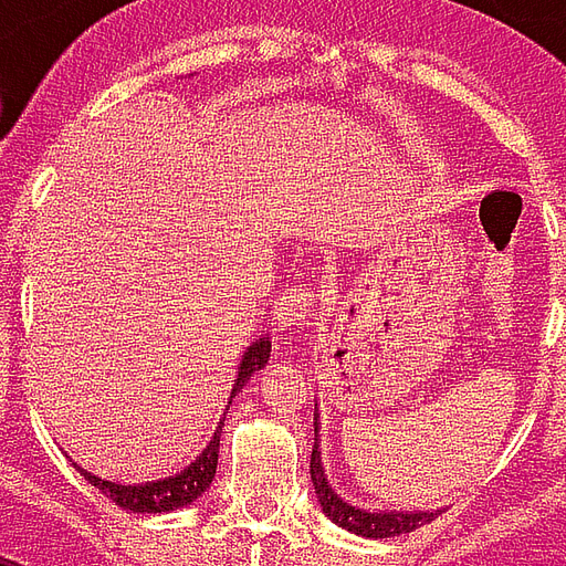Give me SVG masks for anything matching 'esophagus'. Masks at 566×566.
Wrapping results in <instances>:
<instances>
[{"instance_id": "obj_1", "label": "esophagus", "mask_w": 566, "mask_h": 566, "mask_svg": "<svg viewBox=\"0 0 566 566\" xmlns=\"http://www.w3.org/2000/svg\"><path fill=\"white\" fill-rule=\"evenodd\" d=\"M312 308H315V291L305 284H291L284 287L279 303L272 305V321L279 329H300L312 315Z\"/></svg>"}]
</instances>
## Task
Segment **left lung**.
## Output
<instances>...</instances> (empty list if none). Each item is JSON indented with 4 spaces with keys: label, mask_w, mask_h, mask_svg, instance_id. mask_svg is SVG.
<instances>
[{
    "label": "left lung",
    "mask_w": 566,
    "mask_h": 566,
    "mask_svg": "<svg viewBox=\"0 0 566 566\" xmlns=\"http://www.w3.org/2000/svg\"><path fill=\"white\" fill-rule=\"evenodd\" d=\"M312 483H315V495L324 506V513L338 528L359 534V537H399V534H411V531L429 525L438 513H366L359 506H350L347 501L333 492V485L326 483L324 464H321V450H317V422H315V447H312Z\"/></svg>",
    "instance_id": "obj_1"
}]
</instances>
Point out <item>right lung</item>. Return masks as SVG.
<instances>
[{"instance_id": "add662e5", "label": "right lung", "mask_w": 566, "mask_h": 566, "mask_svg": "<svg viewBox=\"0 0 566 566\" xmlns=\"http://www.w3.org/2000/svg\"><path fill=\"white\" fill-rule=\"evenodd\" d=\"M270 359V342L261 338L249 347V354L242 357L240 363V378H237V387L233 392H240L254 371H261ZM224 426V422H221ZM221 426L212 434V441L203 453L188 464L186 471H179L177 476H165L158 483H146V485H119L111 483V480H98L90 471L77 468L86 480H90L104 497H111L113 504L123 506V510H132V513H167V510H179V506L191 504L195 497H200L212 483L216 476V464H219V438H221Z\"/></svg>"}]
</instances>
